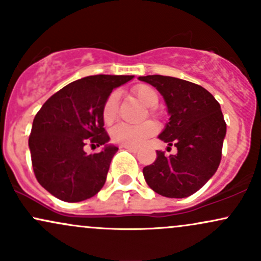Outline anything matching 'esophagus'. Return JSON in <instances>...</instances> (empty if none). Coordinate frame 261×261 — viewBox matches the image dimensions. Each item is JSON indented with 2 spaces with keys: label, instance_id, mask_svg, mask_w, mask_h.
Returning <instances> with one entry per match:
<instances>
[{
  "label": "esophagus",
  "instance_id": "1",
  "mask_svg": "<svg viewBox=\"0 0 261 261\" xmlns=\"http://www.w3.org/2000/svg\"><path fill=\"white\" fill-rule=\"evenodd\" d=\"M124 148H126L127 151L133 152V153H137V148H134V147H127V146H124Z\"/></svg>",
  "mask_w": 261,
  "mask_h": 261
}]
</instances>
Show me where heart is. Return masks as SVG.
I'll return each mask as SVG.
<instances>
[{
  "mask_svg": "<svg viewBox=\"0 0 261 261\" xmlns=\"http://www.w3.org/2000/svg\"><path fill=\"white\" fill-rule=\"evenodd\" d=\"M133 94L141 103L148 108L157 107L158 100H160L157 91L148 85H139L134 87ZM151 114L153 115V110ZM116 115H118V95L113 93L104 103L103 119L107 124H112L116 119ZM155 131H157V126L151 121L143 122L140 125L119 124L113 127L112 140L118 145L139 148L149 137L153 136Z\"/></svg>",
  "mask_w": 261,
  "mask_h": 261,
  "instance_id": "obj_1",
  "label": "heart"
}]
</instances>
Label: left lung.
Here are the masks:
<instances>
[{
	"label": "left lung",
	"instance_id": "1",
	"mask_svg": "<svg viewBox=\"0 0 261 261\" xmlns=\"http://www.w3.org/2000/svg\"><path fill=\"white\" fill-rule=\"evenodd\" d=\"M139 80L163 95L170 118L158 137L178 149L169 157L157 151L155 161L143 168L145 180L162 196L193 195L216 173L222 157L227 127L220 103L203 87L189 81L161 74Z\"/></svg>",
	"mask_w": 261,
	"mask_h": 261
}]
</instances>
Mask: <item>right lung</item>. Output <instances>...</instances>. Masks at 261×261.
<instances>
[{"mask_svg": "<svg viewBox=\"0 0 261 261\" xmlns=\"http://www.w3.org/2000/svg\"><path fill=\"white\" fill-rule=\"evenodd\" d=\"M134 76L95 74L65 86L51 95L33 120L29 136L32 164L39 184L66 202H79L98 194L118 147L108 145L103 107L116 87ZM87 143L105 145L87 155Z\"/></svg>", "mask_w": 261, "mask_h": 261, "instance_id": "obj_1", "label": "right lung"}]
</instances>
